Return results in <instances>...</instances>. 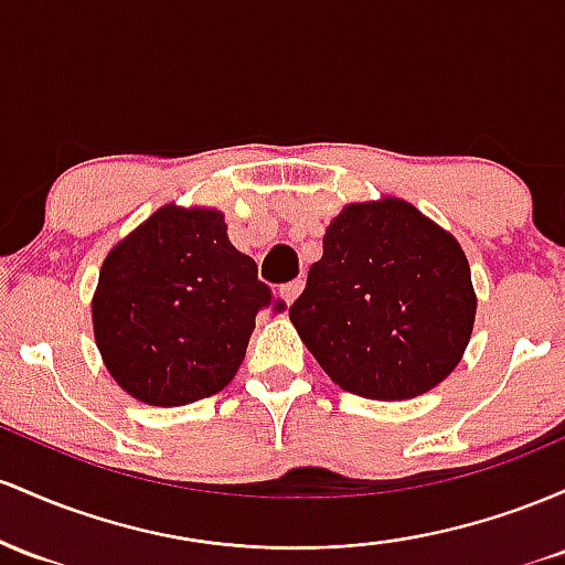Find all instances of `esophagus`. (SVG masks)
I'll return each instance as SVG.
<instances>
[{"mask_svg":"<svg viewBox=\"0 0 565 565\" xmlns=\"http://www.w3.org/2000/svg\"><path fill=\"white\" fill-rule=\"evenodd\" d=\"M303 290V282L301 280H294V282H285L280 288V296L285 303H294L296 299H299V294Z\"/></svg>","mask_w":565,"mask_h":565,"instance_id":"obj_1","label":"esophagus"}]
</instances>
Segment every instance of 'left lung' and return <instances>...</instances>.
<instances>
[{
  "label": "left lung",
  "instance_id": "left-lung-1",
  "mask_svg": "<svg viewBox=\"0 0 565 565\" xmlns=\"http://www.w3.org/2000/svg\"><path fill=\"white\" fill-rule=\"evenodd\" d=\"M470 264L454 234L411 202L347 205L290 322L341 390L411 401L459 365L475 326Z\"/></svg>",
  "mask_w": 565,
  "mask_h": 565
}]
</instances>
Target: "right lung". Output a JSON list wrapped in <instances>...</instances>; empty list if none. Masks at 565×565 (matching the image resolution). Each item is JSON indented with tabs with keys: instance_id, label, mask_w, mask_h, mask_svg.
I'll use <instances>...</instances> for the list:
<instances>
[{
	"instance_id": "right-lung-1",
	"label": "right lung",
	"mask_w": 565,
	"mask_h": 565,
	"mask_svg": "<svg viewBox=\"0 0 565 565\" xmlns=\"http://www.w3.org/2000/svg\"><path fill=\"white\" fill-rule=\"evenodd\" d=\"M271 303L256 262L226 237L224 213L164 205L100 266L95 344L136 401L186 405L232 382Z\"/></svg>"
}]
</instances>
